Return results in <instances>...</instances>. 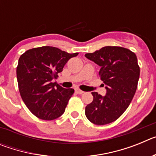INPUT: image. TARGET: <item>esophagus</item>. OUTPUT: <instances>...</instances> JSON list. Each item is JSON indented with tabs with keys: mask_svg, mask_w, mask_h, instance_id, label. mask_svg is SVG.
I'll use <instances>...</instances> for the list:
<instances>
[{
	"mask_svg": "<svg viewBox=\"0 0 156 156\" xmlns=\"http://www.w3.org/2000/svg\"><path fill=\"white\" fill-rule=\"evenodd\" d=\"M75 91L76 92L77 94H82L84 93V92L83 91V90H81L80 89H79V88H75Z\"/></svg>",
	"mask_w": 156,
	"mask_h": 156,
	"instance_id": "34e87169",
	"label": "esophagus"
}]
</instances>
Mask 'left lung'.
<instances>
[{"label": "left lung", "mask_w": 156, "mask_h": 156, "mask_svg": "<svg viewBox=\"0 0 156 156\" xmlns=\"http://www.w3.org/2000/svg\"><path fill=\"white\" fill-rule=\"evenodd\" d=\"M85 56L100 66L99 76L107 86L104 97L92 92L94 99L86 106L85 115L94 124H108L122 115L134 96L140 76L137 56L117 46L104 47Z\"/></svg>", "instance_id": "8db88e82"}]
</instances>
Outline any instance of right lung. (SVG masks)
I'll return each instance as SVG.
<instances>
[{
	"instance_id": "add662e5",
	"label": "right lung",
	"mask_w": 156,
	"mask_h": 156,
	"mask_svg": "<svg viewBox=\"0 0 156 156\" xmlns=\"http://www.w3.org/2000/svg\"><path fill=\"white\" fill-rule=\"evenodd\" d=\"M78 53L69 54L55 47L34 48L19 59L16 75L22 99L32 113L41 119L52 120L64 113L73 88L65 89L56 79L65 65Z\"/></svg>"
}]
</instances>
